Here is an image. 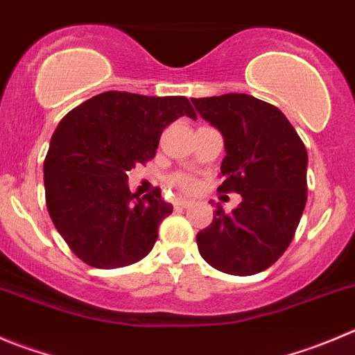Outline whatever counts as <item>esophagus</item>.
Masks as SVG:
<instances>
[{"label":"esophagus","mask_w":355,"mask_h":355,"mask_svg":"<svg viewBox=\"0 0 355 355\" xmlns=\"http://www.w3.org/2000/svg\"><path fill=\"white\" fill-rule=\"evenodd\" d=\"M174 205H175V207H183V209H187L188 205H191V200H187V198H175V200H174Z\"/></svg>","instance_id":"34e87169"}]
</instances>
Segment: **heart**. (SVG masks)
Masks as SVG:
<instances>
[{
    "label": "heart",
    "mask_w": 355,
    "mask_h": 355,
    "mask_svg": "<svg viewBox=\"0 0 355 355\" xmlns=\"http://www.w3.org/2000/svg\"><path fill=\"white\" fill-rule=\"evenodd\" d=\"M171 184L183 193H191L197 190V181L190 174H175L171 180Z\"/></svg>",
    "instance_id": "1"
}]
</instances>
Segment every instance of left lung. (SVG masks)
Masks as SVG:
<instances>
[{
    "label": "left lung",
    "mask_w": 355,
    "mask_h": 355,
    "mask_svg": "<svg viewBox=\"0 0 355 355\" xmlns=\"http://www.w3.org/2000/svg\"><path fill=\"white\" fill-rule=\"evenodd\" d=\"M225 137L223 183L241 193L232 212L216 205L214 219L197 234L200 256L230 275H254L286 252L306 204V148L279 107L248 94L191 99Z\"/></svg>",
    "instance_id": "obj_1"
}]
</instances>
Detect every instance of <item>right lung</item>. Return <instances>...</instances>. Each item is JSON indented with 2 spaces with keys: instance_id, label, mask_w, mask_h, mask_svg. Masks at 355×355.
<instances>
[{
  "instance_id": "obj_1",
  "label": "right lung",
  "mask_w": 355,
  "mask_h": 355,
  "mask_svg": "<svg viewBox=\"0 0 355 355\" xmlns=\"http://www.w3.org/2000/svg\"><path fill=\"white\" fill-rule=\"evenodd\" d=\"M180 116L197 118L183 96L103 92L71 110L46 153L45 200L71 251L94 268H121L150 254L172 204L160 188L137 198L127 172L157 153Z\"/></svg>"
}]
</instances>
